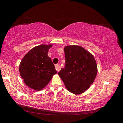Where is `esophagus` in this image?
Instances as JSON below:
<instances>
[{"label": "esophagus", "instance_id": "34e87169", "mask_svg": "<svg viewBox=\"0 0 123 123\" xmlns=\"http://www.w3.org/2000/svg\"><path fill=\"white\" fill-rule=\"evenodd\" d=\"M55 69H56V70L57 72H58L60 70V67H59L58 64H56L55 65Z\"/></svg>", "mask_w": 123, "mask_h": 123}]
</instances>
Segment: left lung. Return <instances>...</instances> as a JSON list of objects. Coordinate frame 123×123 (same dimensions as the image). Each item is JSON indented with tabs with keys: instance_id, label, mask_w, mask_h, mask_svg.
Returning a JSON list of instances; mask_svg holds the SVG:
<instances>
[{
	"instance_id": "1",
	"label": "left lung",
	"mask_w": 123,
	"mask_h": 123,
	"mask_svg": "<svg viewBox=\"0 0 123 123\" xmlns=\"http://www.w3.org/2000/svg\"><path fill=\"white\" fill-rule=\"evenodd\" d=\"M64 52L65 67L58 75L69 91L82 93L93 83L97 74L95 59L91 53L79 46H66Z\"/></svg>"
}]
</instances>
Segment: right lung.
I'll return each mask as SVG.
<instances>
[{"label": "right lung", "mask_w": 123, "mask_h": 123, "mask_svg": "<svg viewBox=\"0 0 123 123\" xmlns=\"http://www.w3.org/2000/svg\"><path fill=\"white\" fill-rule=\"evenodd\" d=\"M52 44L35 47L25 55L19 65L20 76L29 87L41 90L57 73L48 52Z\"/></svg>", "instance_id": "right-lung-1"}]
</instances>
